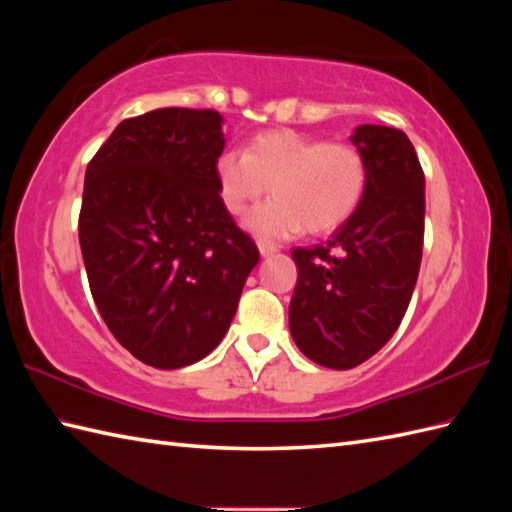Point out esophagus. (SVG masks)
I'll return each instance as SVG.
<instances>
[{
    "label": "esophagus",
    "instance_id": "esophagus-1",
    "mask_svg": "<svg viewBox=\"0 0 512 512\" xmlns=\"http://www.w3.org/2000/svg\"><path fill=\"white\" fill-rule=\"evenodd\" d=\"M277 246L275 244H268V242H259V253H262V257H270L277 253Z\"/></svg>",
    "mask_w": 512,
    "mask_h": 512
}]
</instances>
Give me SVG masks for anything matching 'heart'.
<instances>
[{
    "label": "heart",
    "instance_id": "b5f03b06",
    "mask_svg": "<svg viewBox=\"0 0 512 512\" xmlns=\"http://www.w3.org/2000/svg\"><path fill=\"white\" fill-rule=\"evenodd\" d=\"M217 191L224 209L244 215L270 187L273 200L248 217L259 242H284L308 233H330L358 209L367 187L361 149L350 143L266 132L246 151L228 149L215 162Z\"/></svg>",
    "mask_w": 512,
    "mask_h": 512
}]
</instances>
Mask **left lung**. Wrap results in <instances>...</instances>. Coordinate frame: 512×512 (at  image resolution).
Returning <instances> with one entry per match:
<instances>
[{
	"mask_svg": "<svg viewBox=\"0 0 512 512\" xmlns=\"http://www.w3.org/2000/svg\"><path fill=\"white\" fill-rule=\"evenodd\" d=\"M367 165L358 209L325 244L295 248L299 277L290 334L310 361L352 369L383 347L405 317L424 239V173L405 132L361 125Z\"/></svg>",
	"mask_w": 512,
	"mask_h": 512,
	"instance_id": "obj_1",
	"label": "left lung"
}]
</instances>
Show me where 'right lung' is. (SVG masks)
Masks as SVG:
<instances>
[{"instance_id":"right-lung-1","label":"right lung","mask_w":512,"mask_h":512,"mask_svg":"<svg viewBox=\"0 0 512 512\" xmlns=\"http://www.w3.org/2000/svg\"><path fill=\"white\" fill-rule=\"evenodd\" d=\"M215 110L127 118L85 171L79 239L96 308L138 361L178 369L231 325L259 250L217 191Z\"/></svg>"}]
</instances>
